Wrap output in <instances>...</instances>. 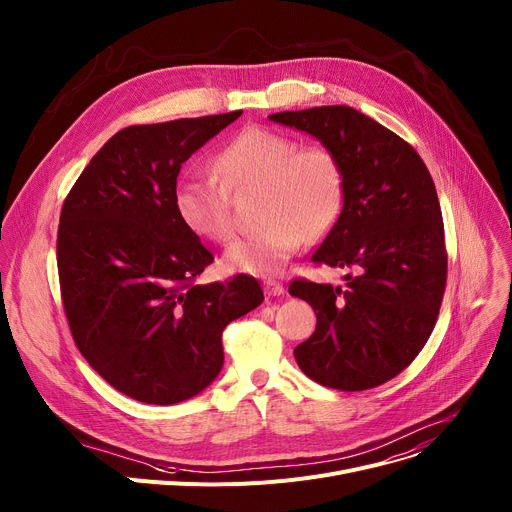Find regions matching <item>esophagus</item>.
<instances>
[{"mask_svg": "<svg viewBox=\"0 0 512 512\" xmlns=\"http://www.w3.org/2000/svg\"><path fill=\"white\" fill-rule=\"evenodd\" d=\"M263 290H265L267 296H280V294H284V286L278 280H265L263 282Z\"/></svg>", "mask_w": 512, "mask_h": 512, "instance_id": "esophagus-1", "label": "esophagus"}]
</instances>
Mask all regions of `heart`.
I'll return each mask as SVG.
<instances>
[{
    "label": "heart",
    "mask_w": 512,
    "mask_h": 512,
    "mask_svg": "<svg viewBox=\"0 0 512 512\" xmlns=\"http://www.w3.org/2000/svg\"><path fill=\"white\" fill-rule=\"evenodd\" d=\"M210 179L181 181L175 210L181 222L206 241L224 243L234 232L228 195L261 191L257 232L234 241L222 265L230 274H271L302 245L317 241L337 220L344 177L337 156L323 144L298 146L294 138L247 127L212 158Z\"/></svg>",
    "instance_id": "1"
}]
</instances>
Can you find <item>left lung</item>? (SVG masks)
Returning <instances> with one entry per match:
<instances>
[{"label": "left lung", "instance_id": "obj_1", "mask_svg": "<svg viewBox=\"0 0 512 512\" xmlns=\"http://www.w3.org/2000/svg\"><path fill=\"white\" fill-rule=\"evenodd\" d=\"M339 160L344 206L313 263L350 269L344 286L294 280L315 333L294 348L306 377L339 391L379 387L410 366L434 329L447 249L434 181L420 154L368 115L315 107L269 115Z\"/></svg>", "mask_w": 512, "mask_h": 512}]
</instances>
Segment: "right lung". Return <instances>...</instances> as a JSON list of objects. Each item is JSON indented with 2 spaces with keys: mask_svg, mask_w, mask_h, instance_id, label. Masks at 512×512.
<instances>
[{
  "mask_svg": "<svg viewBox=\"0 0 512 512\" xmlns=\"http://www.w3.org/2000/svg\"><path fill=\"white\" fill-rule=\"evenodd\" d=\"M241 115L125 127L63 201L67 323L88 364L131 399L173 405L201 393L222 370L224 327L263 302L253 276L195 284L214 255L175 210L181 164Z\"/></svg>",
  "mask_w": 512,
  "mask_h": 512,
  "instance_id": "add662e5",
  "label": "right lung"
}]
</instances>
